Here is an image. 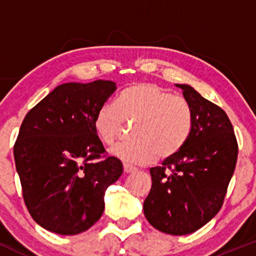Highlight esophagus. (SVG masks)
Wrapping results in <instances>:
<instances>
[{
	"label": "esophagus",
	"mask_w": 256,
	"mask_h": 256,
	"mask_svg": "<svg viewBox=\"0 0 256 256\" xmlns=\"http://www.w3.org/2000/svg\"><path fill=\"white\" fill-rule=\"evenodd\" d=\"M137 168L136 167L131 166V165H128V164H124V172L125 173H134L136 172Z\"/></svg>",
	"instance_id": "34e87169"
}]
</instances>
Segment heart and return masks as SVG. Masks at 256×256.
Instances as JSON below:
<instances>
[{
  "mask_svg": "<svg viewBox=\"0 0 256 256\" xmlns=\"http://www.w3.org/2000/svg\"><path fill=\"white\" fill-rule=\"evenodd\" d=\"M194 116L188 101L154 83H136L120 92L118 104H106L94 120L96 134L110 146L124 128L136 124L134 140L118 143L110 154L130 165H150L158 158L167 160L177 155L189 140Z\"/></svg>",
  "mask_w": 256,
  "mask_h": 256,
  "instance_id": "b5f03b06",
  "label": "heart"
}]
</instances>
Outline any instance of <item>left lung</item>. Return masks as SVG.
Returning <instances> with one entry per match:
<instances>
[{
	"label": "left lung",
	"instance_id": "left-lung-1",
	"mask_svg": "<svg viewBox=\"0 0 256 256\" xmlns=\"http://www.w3.org/2000/svg\"><path fill=\"white\" fill-rule=\"evenodd\" d=\"M192 110V130L177 155L150 168L152 189L143 204L152 228L174 236L198 231L222 208L236 167L230 119L192 85L176 84Z\"/></svg>",
	"mask_w": 256,
	"mask_h": 256
}]
</instances>
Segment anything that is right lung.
I'll list each match as a JSON object with an SVG mask.
<instances>
[{"label":"right lung","mask_w":256,"mask_h":256,"mask_svg":"<svg viewBox=\"0 0 256 256\" xmlns=\"http://www.w3.org/2000/svg\"><path fill=\"white\" fill-rule=\"evenodd\" d=\"M116 89L110 80L64 83L26 114L14 160L26 207L34 222L58 234L86 231L101 218L104 192L122 164L104 152L94 128L96 112Z\"/></svg>","instance_id":"add662e5"}]
</instances>
